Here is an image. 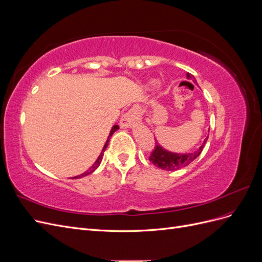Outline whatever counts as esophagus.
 Here are the masks:
<instances>
[{
	"label": "esophagus",
	"instance_id": "esophagus-1",
	"mask_svg": "<svg viewBox=\"0 0 262 262\" xmlns=\"http://www.w3.org/2000/svg\"><path fill=\"white\" fill-rule=\"evenodd\" d=\"M141 110L140 107L134 106L132 107L128 113H125L120 119V125L122 128H131V126L136 125L141 122Z\"/></svg>",
	"mask_w": 262,
	"mask_h": 262
}]
</instances>
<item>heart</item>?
<instances>
[{
    "instance_id": "1",
    "label": "heart",
    "mask_w": 262,
    "mask_h": 262,
    "mask_svg": "<svg viewBox=\"0 0 262 262\" xmlns=\"http://www.w3.org/2000/svg\"><path fill=\"white\" fill-rule=\"evenodd\" d=\"M150 85H152V86H155V85H156V82H155V81H152V82H150Z\"/></svg>"
}]
</instances>
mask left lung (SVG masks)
Returning <instances> with one entry per match:
<instances>
[{
    "label": "left lung",
    "mask_w": 262,
    "mask_h": 262,
    "mask_svg": "<svg viewBox=\"0 0 262 262\" xmlns=\"http://www.w3.org/2000/svg\"><path fill=\"white\" fill-rule=\"evenodd\" d=\"M188 80H192L193 75L187 73ZM209 136L204 139L202 145L195 149L192 153H185V154H179V153H173L170 150H167L164 148L160 143L156 141L155 148L153 149L152 154L149 156V161L152 162L158 168L164 169V170H178L180 168H184L188 166L190 163H192L195 158L199 156L202 152V149L207 143Z\"/></svg>",
    "instance_id": "left-lung-1"
}]
</instances>
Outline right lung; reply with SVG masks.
Listing matches in <instances>:
<instances>
[{"instance_id": "1", "label": "right lung", "mask_w": 262, "mask_h": 262, "mask_svg": "<svg viewBox=\"0 0 262 262\" xmlns=\"http://www.w3.org/2000/svg\"><path fill=\"white\" fill-rule=\"evenodd\" d=\"M119 129V125H117V124H115L113 128H112V130H110V133H109V136H108V139H107V141H106V143H105V145H104V147H102V150H101V153H100V155L98 156V158L96 160V162H95L94 164H93V166L92 167L89 169V170H86L85 172H83V173H81V175H78V176H75V177H73L74 179H76V178H82V177H85V176H87V175H90V173H92V172H94L95 170H96L97 168H98V166H99V164H100V162H101V160H102V156H104V152H105V149L107 148V146H108V143H109V140H110V138L113 137V134L117 131Z\"/></svg>"}]
</instances>
